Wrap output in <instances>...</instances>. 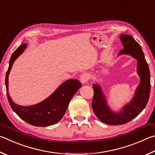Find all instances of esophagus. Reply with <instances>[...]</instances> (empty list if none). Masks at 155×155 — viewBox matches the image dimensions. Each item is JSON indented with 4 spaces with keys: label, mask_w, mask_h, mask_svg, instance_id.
<instances>
[{
    "label": "esophagus",
    "mask_w": 155,
    "mask_h": 155,
    "mask_svg": "<svg viewBox=\"0 0 155 155\" xmlns=\"http://www.w3.org/2000/svg\"><path fill=\"white\" fill-rule=\"evenodd\" d=\"M90 79V75H89L88 73H83V74L80 76V82L83 84H86L88 82V81Z\"/></svg>",
    "instance_id": "1"
}]
</instances>
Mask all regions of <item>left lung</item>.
Wrapping results in <instances>:
<instances>
[{
    "mask_svg": "<svg viewBox=\"0 0 155 155\" xmlns=\"http://www.w3.org/2000/svg\"><path fill=\"white\" fill-rule=\"evenodd\" d=\"M120 39L124 48L118 56L126 54L137 60V72L140 82L131 101L118 112H113L108 106L100 85L97 84L93 85L94 95L92 107L93 112L99 120L112 125L125 124L139 115L148 104L150 92V71L142 48L131 35H121Z\"/></svg>",
    "mask_w": 155,
    "mask_h": 155,
    "instance_id": "8db88e82",
    "label": "left lung"
}]
</instances>
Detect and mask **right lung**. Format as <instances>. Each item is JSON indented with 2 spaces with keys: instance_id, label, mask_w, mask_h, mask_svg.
<instances>
[{
  "instance_id": "obj_1",
  "label": "right lung",
  "mask_w": 155,
  "mask_h": 155,
  "mask_svg": "<svg viewBox=\"0 0 155 155\" xmlns=\"http://www.w3.org/2000/svg\"><path fill=\"white\" fill-rule=\"evenodd\" d=\"M26 46V43L20 45L10 58L9 68L5 76L8 101L13 112L27 123L36 127L52 125L58 123L63 117L71 99L78 89L82 87V84L76 79L68 80L60 85L50 97L39 104L30 106L15 104L9 93V75L13 62L24 52Z\"/></svg>"
}]
</instances>
